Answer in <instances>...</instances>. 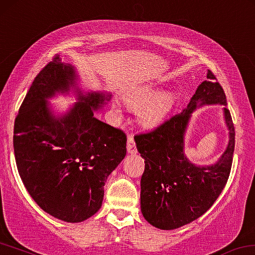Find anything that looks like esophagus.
I'll return each instance as SVG.
<instances>
[{
    "mask_svg": "<svg viewBox=\"0 0 255 255\" xmlns=\"http://www.w3.org/2000/svg\"><path fill=\"white\" fill-rule=\"evenodd\" d=\"M127 149H128V154H135V152H136L135 141H134V139H133L132 135H128V136Z\"/></svg>",
    "mask_w": 255,
    "mask_h": 255,
    "instance_id": "obj_1",
    "label": "esophagus"
}]
</instances>
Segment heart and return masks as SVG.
Wrapping results in <instances>:
<instances>
[{
  "instance_id": "1",
  "label": "heart",
  "mask_w": 255,
  "mask_h": 255,
  "mask_svg": "<svg viewBox=\"0 0 255 255\" xmlns=\"http://www.w3.org/2000/svg\"><path fill=\"white\" fill-rule=\"evenodd\" d=\"M152 95L154 90L151 88H144L124 97L125 103L132 108H136L146 103L139 111V119L144 125H152L162 120L172 104V96L168 92L160 93L148 102Z\"/></svg>"
}]
</instances>
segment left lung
<instances>
[{"instance_id":"8db88e82","label":"left lung","mask_w":255,"mask_h":255,"mask_svg":"<svg viewBox=\"0 0 255 255\" xmlns=\"http://www.w3.org/2000/svg\"><path fill=\"white\" fill-rule=\"evenodd\" d=\"M207 80L197 88L181 113L171 116L151 131L134 135L136 148L144 159L141 212L156 228L175 229L198 219L213 205L228 181L235 148V128L227 107L225 119L229 143L220 160L215 165L199 167L183 155V134L197 105L227 106L225 91L211 70Z\"/></svg>"}]
</instances>
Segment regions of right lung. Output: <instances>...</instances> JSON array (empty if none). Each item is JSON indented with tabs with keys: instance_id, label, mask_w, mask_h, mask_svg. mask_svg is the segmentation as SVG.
<instances>
[{
	"instance_id": "right-lung-1",
	"label": "right lung",
	"mask_w": 255,
	"mask_h": 255,
	"mask_svg": "<svg viewBox=\"0 0 255 255\" xmlns=\"http://www.w3.org/2000/svg\"><path fill=\"white\" fill-rule=\"evenodd\" d=\"M73 67L54 56L35 77L14 121L13 148L19 175L43 211L81 222L101 207L108 175L127 154V135L93 116L109 96L78 92L67 115L54 119L46 98L74 85Z\"/></svg>"
}]
</instances>
